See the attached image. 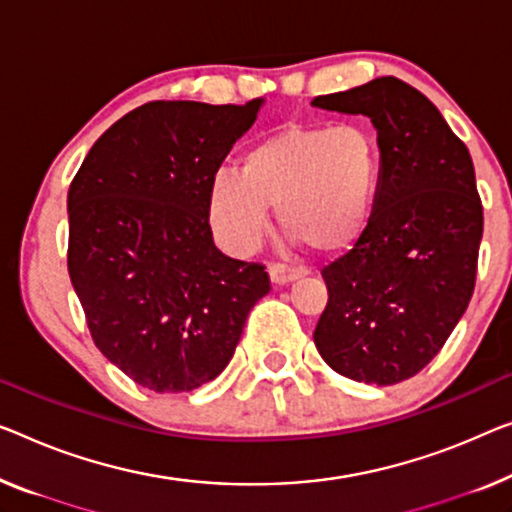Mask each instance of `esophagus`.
<instances>
[{"label":"esophagus","instance_id":"obj_1","mask_svg":"<svg viewBox=\"0 0 512 512\" xmlns=\"http://www.w3.org/2000/svg\"><path fill=\"white\" fill-rule=\"evenodd\" d=\"M269 276H271V282H276V285H287V282H294L303 276H308V269H305V266H292V264H271Z\"/></svg>","mask_w":512,"mask_h":512}]
</instances>
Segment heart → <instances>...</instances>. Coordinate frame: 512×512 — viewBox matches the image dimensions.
<instances>
[{
  "instance_id": "obj_1",
  "label": "heart",
  "mask_w": 512,
  "mask_h": 512,
  "mask_svg": "<svg viewBox=\"0 0 512 512\" xmlns=\"http://www.w3.org/2000/svg\"><path fill=\"white\" fill-rule=\"evenodd\" d=\"M379 144L358 124H289L243 154L239 170L209 179L213 232L234 253H250L269 232V209L294 241L340 253L370 223L379 183Z\"/></svg>"
}]
</instances>
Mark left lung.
Masks as SVG:
<instances>
[{
	"label": "left lung",
	"mask_w": 512,
	"mask_h": 512,
	"mask_svg": "<svg viewBox=\"0 0 512 512\" xmlns=\"http://www.w3.org/2000/svg\"><path fill=\"white\" fill-rule=\"evenodd\" d=\"M312 108L368 117L381 158L368 227L322 271L329 303L312 338L338 375L398 384L439 354L474 294V163L430 98L393 75L317 96Z\"/></svg>",
	"instance_id": "left-lung-1"
}]
</instances>
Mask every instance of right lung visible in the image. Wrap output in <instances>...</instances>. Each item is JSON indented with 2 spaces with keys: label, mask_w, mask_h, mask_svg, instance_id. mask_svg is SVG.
Segmentation results:
<instances>
[{
  "label": "right lung",
  "mask_w": 512,
  "mask_h": 512,
  "mask_svg": "<svg viewBox=\"0 0 512 512\" xmlns=\"http://www.w3.org/2000/svg\"><path fill=\"white\" fill-rule=\"evenodd\" d=\"M262 105H142L98 137L68 188V276L91 338L149 391L216 379L271 289L262 264L216 248L207 204Z\"/></svg>",
  "instance_id": "1"
}]
</instances>
